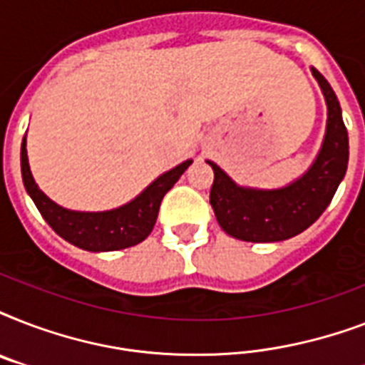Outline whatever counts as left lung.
Masks as SVG:
<instances>
[{
	"instance_id": "left-lung-1",
	"label": "left lung",
	"mask_w": 365,
	"mask_h": 365,
	"mask_svg": "<svg viewBox=\"0 0 365 365\" xmlns=\"http://www.w3.org/2000/svg\"><path fill=\"white\" fill-rule=\"evenodd\" d=\"M312 76L328 104V123L322 148L311 168L280 189L242 187L212 160L214 170L210 205L220 227L246 242H278L311 227L334 199L349 165V132L334 88L318 70Z\"/></svg>"
}]
</instances>
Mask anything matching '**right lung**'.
<instances>
[{"instance_id": "obj_1", "label": "right lung", "mask_w": 365, "mask_h": 365, "mask_svg": "<svg viewBox=\"0 0 365 365\" xmlns=\"http://www.w3.org/2000/svg\"><path fill=\"white\" fill-rule=\"evenodd\" d=\"M191 163L193 160L189 159L178 165L176 168L165 172L151 185L143 189L136 199L119 208L108 212H76L53 202L37 187L28 165L26 138L22 140V149H20L24 187L31 200L36 202L37 210L41 212L45 222L54 229V233L77 248L88 252H113V250L130 248L134 244L148 239L159 216L160 200L180 180L183 172L187 170Z\"/></svg>"}]
</instances>
